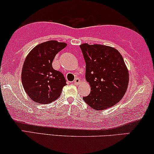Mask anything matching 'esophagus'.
Instances as JSON below:
<instances>
[{
    "mask_svg": "<svg viewBox=\"0 0 154 154\" xmlns=\"http://www.w3.org/2000/svg\"><path fill=\"white\" fill-rule=\"evenodd\" d=\"M73 83H74L75 85H79V84L81 83V80L79 79V78H76V79H75L74 81H73Z\"/></svg>",
    "mask_w": 154,
    "mask_h": 154,
    "instance_id": "obj_1",
    "label": "esophagus"
}]
</instances>
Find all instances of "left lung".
I'll return each mask as SVG.
<instances>
[{"mask_svg": "<svg viewBox=\"0 0 154 154\" xmlns=\"http://www.w3.org/2000/svg\"><path fill=\"white\" fill-rule=\"evenodd\" d=\"M85 62V79L91 91L83 100L97 111L115 105L123 97L129 83V72L123 57L110 46L80 45Z\"/></svg>", "mask_w": 154, "mask_h": 154, "instance_id": "obj_1", "label": "left lung"}]
</instances>
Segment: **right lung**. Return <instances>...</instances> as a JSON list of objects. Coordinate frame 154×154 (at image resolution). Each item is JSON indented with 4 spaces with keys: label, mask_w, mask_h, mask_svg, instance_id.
Wrapping results in <instances>:
<instances>
[{
    "label": "right lung",
    "mask_w": 154,
    "mask_h": 154,
    "mask_svg": "<svg viewBox=\"0 0 154 154\" xmlns=\"http://www.w3.org/2000/svg\"><path fill=\"white\" fill-rule=\"evenodd\" d=\"M66 45L57 41H46L33 48L26 56L21 77L25 92L33 102L50 104L61 95L66 79L52 64L56 54Z\"/></svg>",
    "instance_id": "1"
}]
</instances>
